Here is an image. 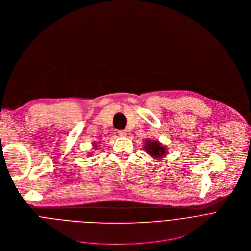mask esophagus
Listing matches in <instances>:
<instances>
[{
	"instance_id": "esophagus-1",
	"label": "esophagus",
	"mask_w": 251,
	"mask_h": 251,
	"mask_svg": "<svg viewBox=\"0 0 251 251\" xmlns=\"http://www.w3.org/2000/svg\"><path fill=\"white\" fill-rule=\"evenodd\" d=\"M118 133H119V135H121V136L126 135V130H118Z\"/></svg>"
}]
</instances>
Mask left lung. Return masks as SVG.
<instances>
[{"instance_id": "obj_1", "label": "left lung", "mask_w": 251, "mask_h": 251, "mask_svg": "<svg viewBox=\"0 0 251 251\" xmlns=\"http://www.w3.org/2000/svg\"><path fill=\"white\" fill-rule=\"evenodd\" d=\"M143 148L147 154H149L155 159L163 158L167 154L166 146L161 144L157 140H150L149 138H146V140L144 141Z\"/></svg>"}]
</instances>
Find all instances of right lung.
Segmentation results:
<instances>
[{
  "mask_svg": "<svg viewBox=\"0 0 251 251\" xmlns=\"http://www.w3.org/2000/svg\"><path fill=\"white\" fill-rule=\"evenodd\" d=\"M96 147H98V146H97V145H96ZM96 147H95V148H96Z\"/></svg>",
  "mask_w": 251,
  "mask_h": 251,
  "instance_id": "right-lung-1",
  "label": "right lung"
}]
</instances>
